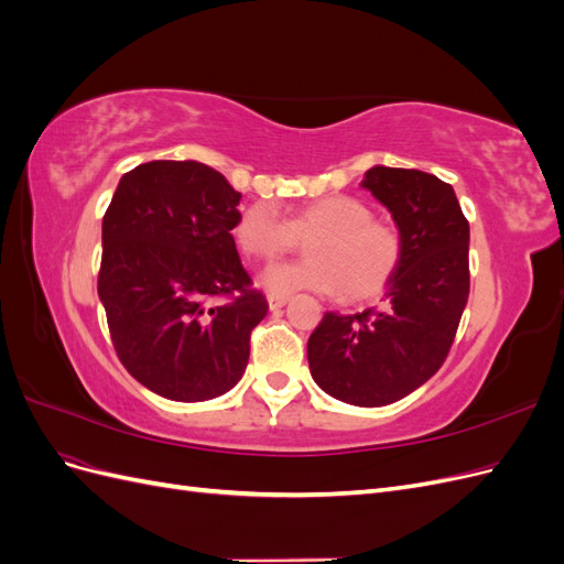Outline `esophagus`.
I'll return each mask as SVG.
<instances>
[{"instance_id":"34e87169","label":"esophagus","mask_w":564,"mask_h":564,"mask_svg":"<svg viewBox=\"0 0 564 564\" xmlns=\"http://www.w3.org/2000/svg\"><path fill=\"white\" fill-rule=\"evenodd\" d=\"M286 301H289V296H282V294H268V305H270V311H280V308H284Z\"/></svg>"}]
</instances>
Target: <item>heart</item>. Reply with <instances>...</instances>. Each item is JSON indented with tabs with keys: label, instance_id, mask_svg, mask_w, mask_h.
Here are the masks:
<instances>
[{
	"label": "heart",
	"instance_id": "1",
	"mask_svg": "<svg viewBox=\"0 0 564 564\" xmlns=\"http://www.w3.org/2000/svg\"><path fill=\"white\" fill-rule=\"evenodd\" d=\"M235 242L256 261H272L305 245L308 261L278 263L261 275L270 294L301 289L360 303L379 296L402 261L398 228L373 218L367 202L350 195H327L303 204L282 218L265 202L247 207L232 228Z\"/></svg>",
	"mask_w": 564,
	"mask_h": 564
}]
</instances>
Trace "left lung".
Listing matches in <instances>:
<instances>
[{"instance_id": "1", "label": "left lung", "mask_w": 564, "mask_h": 564, "mask_svg": "<svg viewBox=\"0 0 564 564\" xmlns=\"http://www.w3.org/2000/svg\"><path fill=\"white\" fill-rule=\"evenodd\" d=\"M362 187L402 235V261L381 311L324 313L308 365L327 395L355 406L392 404L445 362L468 303L470 228L454 187L419 169L371 166Z\"/></svg>"}]
</instances>
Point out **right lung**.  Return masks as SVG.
<instances>
[{
	"label": "right lung",
	"instance_id": "add662e5",
	"mask_svg": "<svg viewBox=\"0 0 564 564\" xmlns=\"http://www.w3.org/2000/svg\"><path fill=\"white\" fill-rule=\"evenodd\" d=\"M240 199L207 164L158 160L119 178L104 216L98 299L112 346L131 377L166 400L235 388L268 313L230 232Z\"/></svg>",
	"mask_w": 564,
	"mask_h": 564
}]
</instances>
